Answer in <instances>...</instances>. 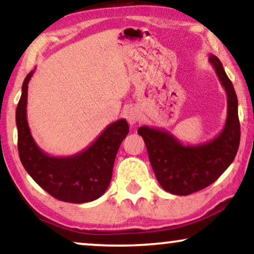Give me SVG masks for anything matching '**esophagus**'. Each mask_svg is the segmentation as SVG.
Here are the masks:
<instances>
[{
  "label": "esophagus",
  "instance_id": "1",
  "mask_svg": "<svg viewBox=\"0 0 254 254\" xmlns=\"http://www.w3.org/2000/svg\"><path fill=\"white\" fill-rule=\"evenodd\" d=\"M124 114H125V118H126L128 121V124L130 125L136 124L138 119H140V116H138L137 110L135 109V107H128V109L125 110Z\"/></svg>",
  "mask_w": 254,
  "mask_h": 254
}]
</instances>
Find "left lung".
I'll list each match as a JSON object with an SVG mask.
<instances>
[{
	"label": "left lung",
	"mask_w": 254,
	"mask_h": 254,
	"mask_svg": "<svg viewBox=\"0 0 254 254\" xmlns=\"http://www.w3.org/2000/svg\"><path fill=\"white\" fill-rule=\"evenodd\" d=\"M209 62L228 99L224 128L214 140L185 145L168 130L148 126L137 129L144 140L149 161L159 185L176 195H189L213 184L234 162L239 147L241 125L234 85L218 58L210 54Z\"/></svg>",
	"instance_id": "obj_1"
}]
</instances>
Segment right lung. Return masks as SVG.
<instances>
[{
    "mask_svg": "<svg viewBox=\"0 0 254 254\" xmlns=\"http://www.w3.org/2000/svg\"><path fill=\"white\" fill-rule=\"evenodd\" d=\"M34 70L24 79L16 110L20 162L32 179L55 199L70 203L90 202L102 196L112 178L113 164L124 138L129 131L125 119L110 124L102 134L78 154L50 156L38 147L26 119L27 84Z\"/></svg>",
    "mask_w": 254,
    "mask_h": 254,
    "instance_id": "obj_1",
    "label": "right lung"
}]
</instances>
